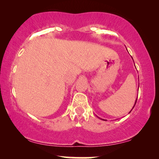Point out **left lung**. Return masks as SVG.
<instances>
[{"mask_svg": "<svg viewBox=\"0 0 159 159\" xmlns=\"http://www.w3.org/2000/svg\"><path fill=\"white\" fill-rule=\"evenodd\" d=\"M136 102H137V99H136V101H135V103H134V106H135V104H136ZM134 106H133V108L134 107ZM130 112H131V111H130Z\"/></svg>", "mask_w": 159, "mask_h": 159, "instance_id": "8db88e82", "label": "left lung"}]
</instances>
